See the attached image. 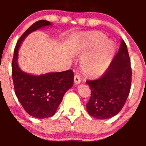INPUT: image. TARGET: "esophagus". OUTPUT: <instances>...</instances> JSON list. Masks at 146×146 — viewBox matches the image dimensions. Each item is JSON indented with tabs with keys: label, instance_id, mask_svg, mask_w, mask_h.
<instances>
[{
	"label": "esophagus",
	"instance_id": "esophagus-1",
	"mask_svg": "<svg viewBox=\"0 0 146 146\" xmlns=\"http://www.w3.org/2000/svg\"><path fill=\"white\" fill-rule=\"evenodd\" d=\"M80 82H81V79H80V76H78V75L76 74L74 76V82L76 84V85H78V84L80 83Z\"/></svg>",
	"mask_w": 146,
	"mask_h": 146
}]
</instances>
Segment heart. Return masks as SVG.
Wrapping results in <instances>:
<instances>
[{
    "label": "heart",
    "instance_id": "heart-1",
    "mask_svg": "<svg viewBox=\"0 0 146 146\" xmlns=\"http://www.w3.org/2000/svg\"><path fill=\"white\" fill-rule=\"evenodd\" d=\"M101 32L83 34L79 37L78 44L82 48H98L97 51L82 61L83 71L90 76H99L106 71L112 59L115 47L111 41L105 40Z\"/></svg>",
    "mask_w": 146,
    "mask_h": 146
}]
</instances>
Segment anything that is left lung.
Here are the masks:
<instances>
[{
	"instance_id": "left-lung-1",
	"label": "left lung",
	"mask_w": 146,
	"mask_h": 146,
	"mask_svg": "<svg viewBox=\"0 0 146 146\" xmlns=\"http://www.w3.org/2000/svg\"><path fill=\"white\" fill-rule=\"evenodd\" d=\"M131 67L124 41L104 74L92 80H87L91 97L87 111L99 119L111 118L121 111L129 95L131 85Z\"/></svg>"
}]
</instances>
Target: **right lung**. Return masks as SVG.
Segmentation results:
<instances>
[{
  "label": "right lung",
  "mask_w": 146,
  "mask_h": 146,
  "mask_svg": "<svg viewBox=\"0 0 146 146\" xmlns=\"http://www.w3.org/2000/svg\"><path fill=\"white\" fill-rule=\"evenodd\" d=\"M51 25L46 20H39L28 28L17 41L12 61L16 96L26 112L37 119L54 115L64 94L73 85L74 74L71 70L36 76L22 71L17 65V52L25 38L33 31Z\"/></svg>",
  "instance_id": "1"
}]
</instances>
